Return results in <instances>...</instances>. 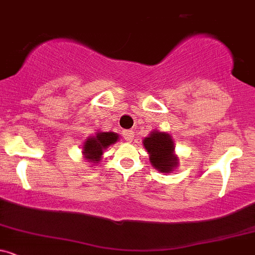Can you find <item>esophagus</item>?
Instances as JSON below:
<instances>
[{
	"instance_id": "esophagus-1",
	"label": "esophagus",
	"mask_w": 255,
	"mask_h": 255,
	"mask_svg": "<svg viewBox=\"0 0 255 255\" xmlns=\"http://www.w3.org/2000/svg\"><path fill=\"white\" fill-rule=\"evenodd\" d=\"M123 134H124L125 140H128V142H131L134 137V132L132 130H124L123 131Z\"/></svg>"
}]
</instances>
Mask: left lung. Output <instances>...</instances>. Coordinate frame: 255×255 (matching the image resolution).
<instances>
[{"label": "left lung", "instance_id": "8db88e82", "mask_svg": "<svg viewBox=\"0 0 255 255\" xmlns=\"http://www.w3.org/2000/svg\"><path fill=\"white\" fill-rule=\"evenodd\" d=\"M143 145L149 154L151 166L161 173H172L179 166L175 155L174 139L169 133L154 130L143 139Z\"/></svg>", "mask_w": 255, "mask_h": 255}]
</instances>
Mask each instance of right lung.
I'll return each mask as SVG.
<instances>
[{
	"label": "right lung",
	"instance_id": "obj_1",
	"mask_svg": "<svg viewBox=\"0 0 255 255\" xmlns=\"http://www.w3.org/2000/svg\"><path fill=\"white\" fill-rule=\"evenodd\" d=\"M119 134L116 132H104V131H98L93 136L86 138L82 145V155L89 162V164H98L103 158V154L105 149L109 148L110 145L115 144L118 142Z\"/></svg>",
	"mask_w": 255,
	"mask_h": 255
}]
</instances>
